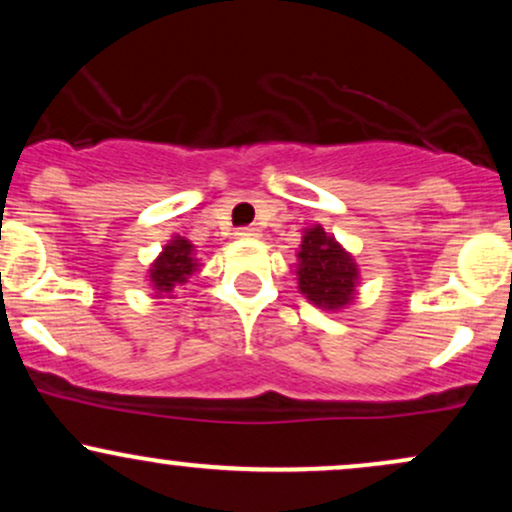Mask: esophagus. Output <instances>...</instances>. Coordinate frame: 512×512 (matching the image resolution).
<instances>
[{
	"mask_svg": "<svg viewBox=\"0 0 512 512\" xmlns=\"http://www.w3.org/2000/svg\"><path fill=\"white\" fill-rule=\"evenodd\" d=\"M236 236H238V238H257V236H260V233H257V228L245 226V228H238Z\"/></svg>",
	"mask_w": 512,
	"mask_h": 512,
	"instance_id": "obj_1",
	"label": "esophagus"
}]
</instances>
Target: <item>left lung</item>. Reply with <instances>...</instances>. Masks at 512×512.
I'll return each mask as SVG.
<instances>
[{"instance_id":"left-lung-1","label":"left lung","mask_w":512,"mask_h":512,"mask_svg":"<svg viewBox=\"0 0 512 512\" xmlns=\"http://www.w3.org/2000/svg\"><path fill=\"white\" fill-rule=\"evenodd\" d=\"M296 276L298 289L317 308L342 310L356 296L358 264L320 223L303 231Z\"/></svg>"}]
</instances>
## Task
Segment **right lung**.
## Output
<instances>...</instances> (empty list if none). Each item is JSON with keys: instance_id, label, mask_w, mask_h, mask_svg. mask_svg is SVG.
Segmentation results:
<instances>
[{"instance_id": "obj_1", "label": "right lung", "mask_w": 512, "mask_h": 512, "mask_svg": "<svg viewBox=\"0 0 512 512\" xmlns=\"http://www.w3.org/2000/svg\"><path fill=\"white\" fill-rule=\"evenodd\" d=\"M199 269V260L195 257V245L187 238L173 236V240L163 248L149 269V281L158 296L173 293L178 284H185Z\"/></svg>"}]
</instances>
